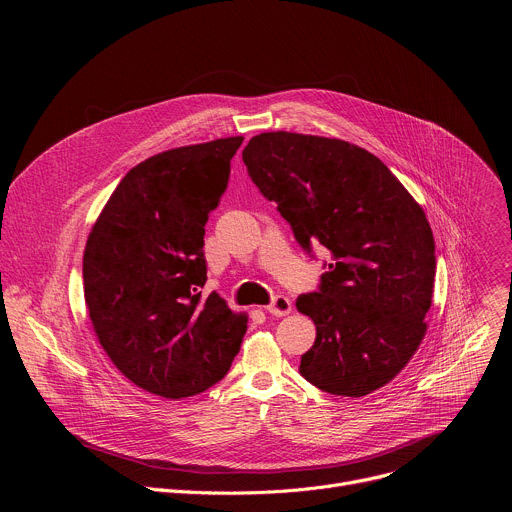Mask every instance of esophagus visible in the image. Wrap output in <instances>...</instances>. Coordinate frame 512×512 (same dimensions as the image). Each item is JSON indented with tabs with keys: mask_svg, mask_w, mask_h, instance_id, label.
<instances>
[{
	"mask_svg": "<svg viewBox=\"0 0 512 512\" xmlns=\"http://www.w3.org/2000/svg\"><path fill=\"white\" fill-rule=\"evenodd\" d=\"M265 310H267L269 314L281 318V316L291 314V302H289L285 296H277V298H273V302H271Z\"/></svg>",
	"mask_w": 512,
	"mask_h": 512,
	"instance_id": "esophagus-1",
	"label": "esophagus"
}]
</instances>
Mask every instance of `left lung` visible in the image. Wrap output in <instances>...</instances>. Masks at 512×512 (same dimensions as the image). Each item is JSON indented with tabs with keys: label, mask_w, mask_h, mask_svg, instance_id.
Instances as JSON below:
<instances>
[{
	"label": "left lung",
	"mask_w": 512,
	"mask_h": 512,
	"mask_svg": "<svg viewBox=\"0 0 512 512\" xmlns=\"http://www.w3.org/2000/svg\"><path fill=\"white\" fill-rule=\"evenodd\" d=\"M243 162L298 243L332 257L320 291L296 302L316 324L302 377L344 397L385 387L427 332L435 243L423 208L377 156L342 139L267 131Z\"/></svg>",
	"instance_id": "1"
}]
</instances>
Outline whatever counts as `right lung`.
<instances>
[{"mask_svg":"<svg viewBox=\"0 0 512 512\" xmlns=\"http://www.w3.org/2000/svg\"><path fill=\"white\" fill-rule=\"evenodd\" d=\"M243 137L182 145L131 168L89 233L85 304L117 371L166 399L198 395L231 369L247 314L206 283L204 225Z\"/></svg>","mask_w":512,"mask_h":512,"instance_id":"add662e5","label":"right lung"}]
</instances>
